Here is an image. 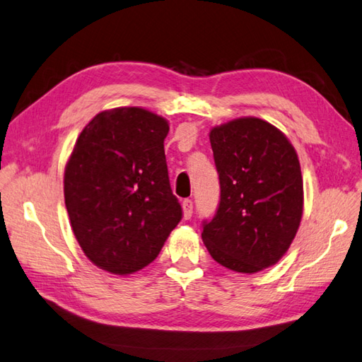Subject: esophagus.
<instances>
[{"label":"esophagus","mask_w":362,"mask_h":362,"mask_svg":"<svg viewBox=\"0 0 362 362\" xmlns=\"http://www.w3.org/2000/svg\"><path fill=\"white\" fill-rule=\"evenodd\" d=\"M182 208H183V217L185 219H191L192 217V200H189V199H185L183 202H182Z\"/></svg>","instance_id":"esophagus-1"}]
</instances>
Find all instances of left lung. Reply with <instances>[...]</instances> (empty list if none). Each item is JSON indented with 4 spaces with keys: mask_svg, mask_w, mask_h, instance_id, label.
<instances>
[{
    "mask_svg": "<svg viewBox=\"0 0 362 362\" xmlns=\"http://www.w3.org/2000/svg\"><path fill=\"white\" fill-rule=\"evenodd\" d=\"M221 183L214 217L204 221L209 255L238 273L274 265L295 239L304 206L300 165L288 139L265 120L243 117L209 132Z\"/></svg>",
    "mask_w": 362,
    "mask_h": 362,
    "instance_id": "8db88e82",
    "label": "left lung"
}]
</instances>
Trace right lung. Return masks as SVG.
I'll use <instances>...</instances> for the list:
<instances>
[{"instance_id":"right-lung-1","label":"right lung","mask_w":362,"mask_h":362,"mask_svg":"<svg viewBox=\"0 0 362 362\" xmlns=\"http://www.w3.org/2000/svg\"><path fill=\"white\" fill-rule=\"evenodd\" d=\"M168 131L146 109L115 107L97 114L75 143L64 204L83 253L102 270H141L182 219L168 177Z\"/></svg>"}]
</instances>
